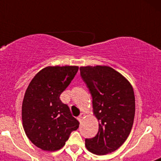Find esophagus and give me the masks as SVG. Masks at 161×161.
I'll list each match as a JSON object with an SVG mask.
<instances>
[{
    "label": "esophagus",
    "mask_w": 161,
    "mask_h": 161,
    "mask_svg": "<svg viewBox=\"0 0 161 161\" xmlns=\"http://www.w3.org/2000/svg\"><path fill=\"white\" fill-rule=\"evenodd\" d=\"M84 116H85V114H83V113H81V114H80L79 115V116H78L77 119H78V121H79L80 123V122H81V121H82V119H83Z\"/></svg>",
    "instance_id": "esophagus-1"
}]
</instances>
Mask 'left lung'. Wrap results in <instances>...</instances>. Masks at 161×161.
Returning <instances> with one entry per match:
<instances>
[{
	"mask_svg": "<svg viewBox=\"0 0 161 161\" xmlns=\"http://www.w3.org/2000/svg\"><path fill=\"white\" fill-rule=\"evenodd\" d=\"M80 71L93 98V113L99 122L97 134L85 139V146L96 155L110 153L124 143L131 130L136 112L133 88L110 67H80Z\"/></svg>",
	"mask_w": 161,
	"mask_h": 161,
	"instance_id": "8db88e82",
	"label": "left lung"
}]
</instances>
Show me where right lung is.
Returning <instances> with one entry per match:
<instances>
[{"instance_id": "obj_1", "label": "right lung", "mask_w": 161, "mask_h": 161, "mask_svg": "<svg viewBox=\"0 0 161 161\" xmlns=\"http://www.w3.org/2000/svg\"><path fill=\"white\" fill-rule=\"evenodd\" d=\"M78 69L77 66L47 67L35 75L25 91L22 107L24 130L42 150L60 149L79 127L69 107L59 99Z\"/></svg>"}]
</instances>
